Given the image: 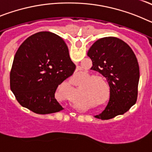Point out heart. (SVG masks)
<instances>
[{"label": "heart", "instance_id": "obj_1", "mask_svg": "<svg viewBox=\"0 0 152 152\" xmlns=\"http://www.w3.org/2000/svg\"><path fill=\"white\" fill-rule=\"evenodd\" d=\"M90 77H91L90 78ZM88 77L89 78L87 80L86 82L87 84H89L90 83L91 84H88V93L94 99H96V100L102 99L106 93V88L104 84H105L106 87H108L107 80L103 77L96 76V75L91 76V75H87L86 78H88ZM98 80H99L98 81ZM103 83H104V84H103Z\"/></svg>", "mask_w": 152, "mask_h": 152}]
</instances>
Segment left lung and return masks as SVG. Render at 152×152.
<instances>
[{
	"mask_svg": "<svg viewBox=\"0 0 152 152\" xmlns=\"http://www.w3.org/2000/svg\"><path fill=\"white\" fill-rule=\"evenodd\" d=\"M93 66L107 78L110 97L105 110L95 117L110 119L125 113L136 103L139 66L129 45L116 37H104L93 44L88 52Z\"/></svg>",
	"mask_w": 152,
	"mask_h": 152,
	"instance_id": "left-lung-1",
	"label": "left lung"
}]
</instances>
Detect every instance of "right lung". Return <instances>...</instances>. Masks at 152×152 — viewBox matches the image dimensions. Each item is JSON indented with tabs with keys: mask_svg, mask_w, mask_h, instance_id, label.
<instances>
[{
	"mask_svg": "<svg viewBox=\"0 0 152 152\" xmlns=\"http://www.w3.org/2000/svg\"><path fill=\"white\" fill-rule=\"evenodd\" d=\"M75 64L62 39L50 32L28 37L16 52L10 90L22 107L38 114L62 110L55 97L58 85L73 75Z\"/></svg>",
	"mask_w": 152,
	"mask_h": 152,
	"instance_id": "right-lung-1",
	"label": "right lung"
}]
</instances>
